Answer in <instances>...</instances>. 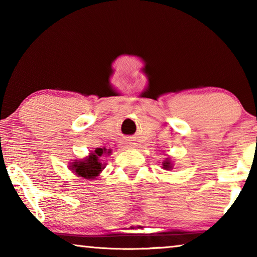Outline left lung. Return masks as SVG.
<instances>
[{"label":"left lung","instance_id":"1","mask_svg":"<svg viewBox=\"0 0 257 257\" xmlns=\"http://www.w3.org/2000/svg\"><path fill=\"white\" fill-rule=\"evenodd\" d=\"M172 167H173V164L170 161V159H167L162 162V168L164 169V170H171V169H173Z\"/></svg>","mask_w":257,"mask_h":257}]
</instances>
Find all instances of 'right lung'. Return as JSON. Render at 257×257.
I'll return each instance as SVG.
<instances>
[{"mask_svg":"<svg viewBox=\"0 0 257 257\" xmlns=\"http://www.w3.org/2000/svg\"><path fill=\"white\" fill-rule=\"evenodd\" d=\"M106 154H111V150H106L105 147L96 149L92 153H89L87 158L71 162L69 165V169L73 173H76L78 177L84 178V179H95L104 169L103 164L101 163V158Z\"/></svg>","mask_w":257,"mask_h":257,"instance_id":"right-lung-1","label":"right lung"}]
</instances>
